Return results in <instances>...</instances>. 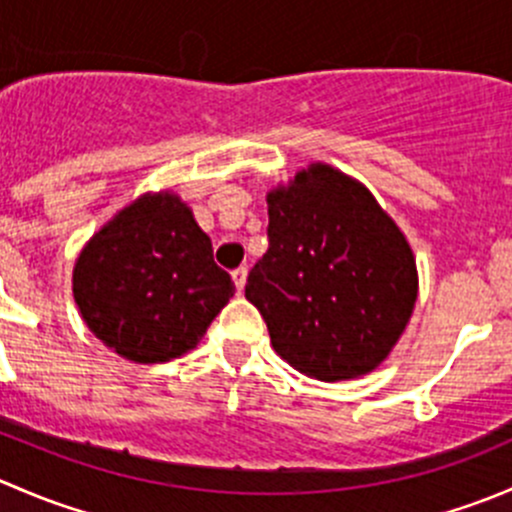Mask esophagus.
<instances>
[{"mask_svg":"<svg viewBox=\"0 0 512 512\" xmlns=\"http://www.w3.org/2000/svg\"><path fill=\"white\" fill-rule=\"evenodd\" d=\"M232 282H235L237 292H242L247 282V267H237V270H232Z\"/></svg>","mask_w":512,"mask_h":512,"instance_id":"esophagus-1","label":"esophagus"}]
</instances>
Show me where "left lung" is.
Returning a JSON list of instances; mask_svg holds the SVG:
<instances>
[{"label":"left lung","mask_w":512,"mask_h":512,"mask_svg":"<svg viewBox=\"0 0 512 512\" xmlns=\"http://www.w3.org/2000/svg\"><path fill=\"white\" fill-rule=\"evenodd\" d=\"M270 247L247 302L272 349L302 374L344 381L374 371L404 334L418 297L409 240L364 183L309 163L267 193Z\"/></svg>","instance_id":"8db88e82"}]
</instances>
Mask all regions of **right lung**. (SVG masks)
<instances>
[{"label":"right lung","instance_id":"right-lung-1","mask_svg":"<svg viewBox=\"0 0 512 512\" xmlns=\"http://www.w3.org/2000/svg\"><path fill=\"white\" fill-rule=\"evenodd\" d=\"M71 289L86 327L133 364L188 354L235 294L213 242L173 190L138 195L94 232Z\"/></svg>","mask_w":512,"mask_h":512}]
</instances>
